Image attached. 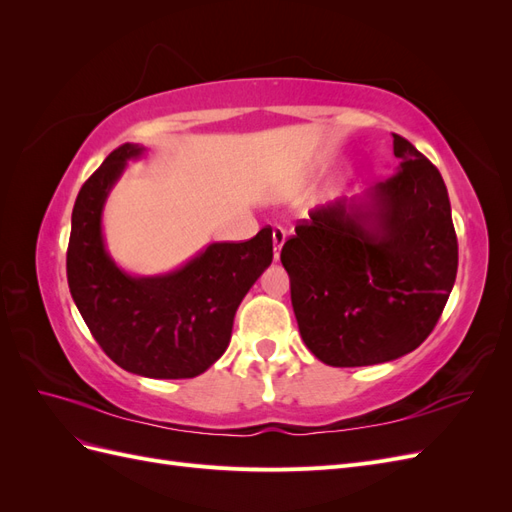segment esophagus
I'll return each instance as SVG.
<instances>
[{"instance_id": "34e87169", "label": "esophagus", "mask_w": 512, "mask_h": 512, "mask_svg": "<svg viewBox=\"0 0 512 512\" xmlns=\"http://www.w3.org/2000/svg\"><path fill=\"white\" fill-rule=\"evenodd\" d=\"M284 241H286V230L282 226H275L273 228V252H275V258H280Z\"/></svg>"}]
</instances>
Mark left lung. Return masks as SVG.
I'll return each instance as SVG.
<instances>
[{"label":"left lung","mask_w":512,"mask_h":512,"mask_svg":"<svg viewBox=\"0 0 512 512\" xmlns=\"http://www.w3.org/2000/svg\"><path fill=\"white\" fill-rule=\"evenodd\" d=\"M397 173L301 220L282 247L305 346L333 367L399 359L436 327L457 277L440 170L393 134Z\"/></svg>","instance_id":"obj_1"}]
</instances>
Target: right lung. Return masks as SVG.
<instances>
[{
  "mask_svg": "<svg viewBox=\"0 0 512 512\" xmlns=\"http://www.w3.org/2000/svg\"><path fill=\"white\" fill-rule=\"evenodd\" d=\"M141 145L117 147L76 196L66 256L70 294L100 348L121 369L179 380L207 371L230 344L243 297L273 260L271 228L241 243H211L173 273L132 277L108 256L102 209Z\"/></svg>",
  "mask_w": 512,
  "mask_h": 512,
  "instance_id": "1",
  "label": "right lung"
}]
</instances>
